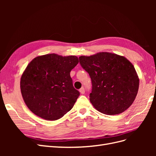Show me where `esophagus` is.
I'll use <instances>...</instances> for the list:
<instances>
[{
  "instance_id": "obj_1",
  "label": "esophagus",
  "mask_w": 156,
  "mask_h": 156,
  "mask_svg": "<svg viewBox=\"0 0 156 156\" xmlns=\"http://www.w3.org/2000/svg\"><path fill=\"white\" fill-rule=\"evenodd\" d=\"M79 92L81 94H84V92H85V90H84V88L83 87H82L81 89L79 90Z\"/></svg>"
}]
</instances>
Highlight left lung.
<instances>
[{"mask_svg": "<svg viewBox=\"0 0 156 156\" xmlns=\"http://www.w3.org/2000/svg\"><path fill=\"white\" fill-rule=\"evenodd\" d=\"M79 58L91 78L90 101L96 110L108 115H118L132 105L138 92L139 79L133 65L126 57L100 52Z\"/></svg>", "mask_w": 156, "mask_h": 156, "instance_id": "1", "label": "left lung"}]
</instances>
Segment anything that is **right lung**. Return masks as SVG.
<instances>
[{"mask_svg": "<svg viewBox=\"0 0 156 156\" xmlns=\"http://www.w3.org/2000/svg\"><path fill=\"white\" fill-rule=\"evenodd\" d=\"M78 63L76 56L52 53L37 56L28 64L20 88L23 100L34 114L56 120L72 109L80 93L73 86L70 72Z\"/></svg>", "mask_w": 156, "mask_h": 156, "instance_id": "add662e5", "label": "right lung"}]
</instances>
